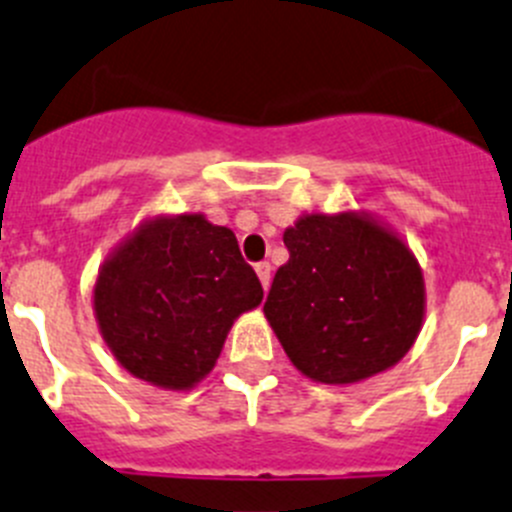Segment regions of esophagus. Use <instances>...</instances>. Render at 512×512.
Instances as JSON below:
<instances>
[{
	"mask_svg": "<svg viewBox=\"0 0 512 512\" xmlns=\"http://www.w3.org/2000/svg\"><path fill=\"white\" fill-rule=\"evenodd\" d=\"M256 274H259V281L264 289H269L271 284V264L269 261H261V264H256Z\"/></svg>",
	"mask_w": 512,
	"mask_h": 512,
	"instance_id": "esophagus-1",
	"label": "esophagus"
}]
</instances>
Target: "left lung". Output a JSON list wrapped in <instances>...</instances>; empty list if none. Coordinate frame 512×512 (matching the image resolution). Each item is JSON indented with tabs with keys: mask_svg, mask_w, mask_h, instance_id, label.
I'll use <instances>...</instances> for the list:
<instances>
[{
	"mask_svg": "<svg viewBox=\"0 0 512 512\" xmlns=\"http://www.w3.org/2000/svg\"><path fill=\"white\" fill-rule=\"evenodd\" d=\"M289 261L264 314L294 367L352 384L394 367L425 316V281L402 238L359 213H311L284 231Z\"/></svg>",
	"mask_w": 512,
	"mask_h": 512,
	"instance_id": "obj_1",
	"label": "left lung"
}]
</instances>
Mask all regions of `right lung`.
Listing matches in <instances>:
<instances>
[{"label":"right lung","mask_w":512,"mask_h":512,"mask_svg":"<svg viewBox=\"0 0 512 512\" xmlns=\"http://www.w3.org/2000/svg\"><path fill=\"white\" fill-rule=\"evenodd\" d=\"M261 299L231 228L186 213L145 221L102 264L95 316L133 377L191 389L213 369L233 321Z\"/></svg>","instance_id":"add662e5"}]
</instances>
